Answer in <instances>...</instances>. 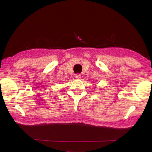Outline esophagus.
<instances>
[{
  "mask_svg": "<svg viewBox=\"0 0 152 152\" xmlns=\"http://www.w3.org/2000/svg\"><path fill=\"white\" fill-rule=\"evenodd\" d=\"M75 78L77 79H80V78H81V75H80V74H77V75H75Z\"/></svg>",
  "mask_w": 152,
  "mask_h": 152,
  "instance_id": "esophagus-1",
  "label": "esophagus"
}]
</instances>
